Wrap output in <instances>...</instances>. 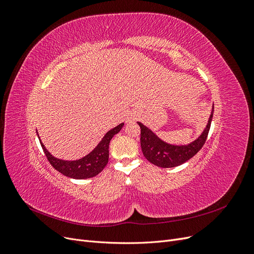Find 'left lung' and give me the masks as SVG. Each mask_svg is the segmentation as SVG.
Instances as JSON below:
<instances>
[{"label":"left lung","mask_w":254,"mask_h":254,"mask_svg":"<svg viewBox=\"0 0 254 254\" xmlns=\"http://www.w3.org/2000/svg\"><path fill=\"white\" fill-rule=\"evenodd\" d=\"M213 112L214 107L209 119V123H207L202 134L194 142L184 146H176L163 142L150 129L139 123V126L141 128V147L144 157L150 163L163 168L175 167L186 163L187 161L193 158L203 147L207 134H209Z\"/></svg>","instance_id":"left-lung-1"}]
</instances>
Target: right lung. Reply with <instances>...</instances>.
Masks as SVG:
<instances>
[{
	"label": "right lung",
	"mask_w": 254,
	"mask_h": 254,
	"mask_svg": "<svg viewBox=\"0 0 254 254\" xmlns=\"http://www.w3.org/2000/svg\"><path fill=\"white\" fill-rule=\"evenodd\" d=\"M123 126H124V123L111 129L110 131L105 134L103 140L99 142L93 151H91L88 156L83 157L82 159L76 161H64L54 158L41 142L40 144L50 164L57 172L73 179H88L98 175L108 164L109 143L113 135L120 132Z\"/></svg>",
	"instance_id": "obj_1"
}]
</instances>
